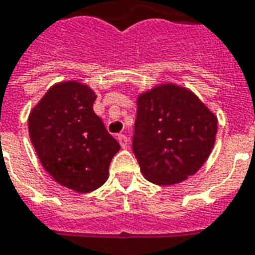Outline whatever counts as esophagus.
I'll use <instances>...</instances> for the list:
<instances>
[{"label": "esophagus", "instance_id": "esophagus-1", "mask_svg": "<svg viewBox=\"0 0 255 255\" xmlns=\"http://www.w3.org/2000/svg\"><path fill=\"white\" fill-rule=\"evenodd\" d=\"M117 140H119V143H120V146H122V149H126V147L128 146V139L126 135H123V133L117 135Z\"/></svg>", "mask_w": 255, "mask_h": 255}]
</instances>
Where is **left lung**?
<instances>
[{"instance_id": "obj_1", "label": "left lung", "mask_w": 255, "mask_h": 255, "mask_svg": "<svg viewBox=\"0 0 255 255\" xmlns=\"http://www.w3.org/2000/svg\"><path fill=\"white\" fill-rule=\"evenodd\" d=\"M132 150L140 172L157 186L184 182L212 153L217 117L191 90L161 83L136 98Z\"/></svg>"}]
</instances>
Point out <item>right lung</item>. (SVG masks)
Listing matches in <instances>:
<instances>
[{"instance_id": "obj_1", "label": "right lung", "mask_w": 255, "mask_h": 255, "mask_svg": "<svg viewBox=\"0 0 255 255\" xmlns=\"http://www.w3.org/2000/svg\"><path fill=\"white\" fill-rule=\"evenodd\" d=\"M94 90L78 80L53 84L28 116L31 143L56 182L86 194L108 180L120 144L93 111Z\"/></svg>"}]
</instances>
